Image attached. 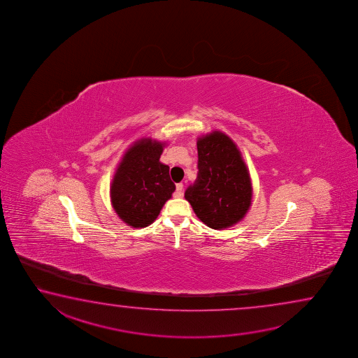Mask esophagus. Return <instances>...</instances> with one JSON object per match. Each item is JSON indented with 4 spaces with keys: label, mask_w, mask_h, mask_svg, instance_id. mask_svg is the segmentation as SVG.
I'll return each mask as SVG.
<instances>
[{
    "label": "esophagus",
    "mask_w": 358,
    "mask_h": 358,
    "mask_svg": "<svg viewBox=\"0 0 358 358\" xmlns=\"http://www.w3.org/2000/svg\"><path fill=\"white\" fill-rule=\"evenodd\" d=\"M176 196L178 198H182V194H184V185H182V182H179V184H176Z\"/></svg>",
    "instance_id": "1"
}]
</instances>
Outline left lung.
Wrapping results in <instances>:
<instances>
[{
	"label": "left lung",
	"mask_w": 358,
	"mask_h": 358,
	"mask_svg": "<svg viewBox=\"0 0 358 358\" xmlns=\"http://www.w3.org/2000/svg\"><path fill=\"white\" fill-rule=\"evenodd\" d=\"M198 178L185 190L196 217L212 229H225L241 222L252 206L253 188L242 154L222 131L196 141Z\"/></svg>",
	"instance_id": "left-lung-1"
}]
</instances>
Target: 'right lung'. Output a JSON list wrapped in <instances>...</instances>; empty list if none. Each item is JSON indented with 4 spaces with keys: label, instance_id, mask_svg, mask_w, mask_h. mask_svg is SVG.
<instances>
[{
    "label": "right lung",
    "instance_id": "right-lung-1",
    "mask_svg": "<svg viewBox=\"0 0 358 358\" xmlns=\"http://www.w3.org/2000/svg\"><path fill=\"white\" fill-rule=\"evenodd\" d=\"M165 143L144 138L127 149L110 185L111 204L119 218L133 228H144L158 218L176 184L169 166L160 163Z\"/></svg>",
    "mask_w": 358,
    "mask_h": 358
}]
</instances>
